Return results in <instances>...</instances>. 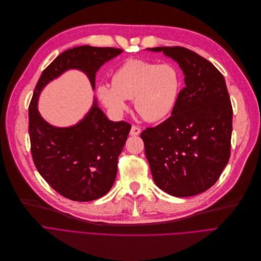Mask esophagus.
Wrapping results in <instances>:
<instances>
[{
    "mask_svg": "<svg viewBox=\"0 0 261 261\" xmlns=\"http://www.w3.org/2000/svg\"><path fill=\"white\" fill-rule=\"evenodd\" d=\"M140 133H141L140 127L136 126V125H133L132 128H130V132H129V135H130V136H138Z\"/></svg>",
    "mask_w": 261,
    "mask_h": 261,
    "instance_id": "esophagus-1",
    "label": "esophagus"
}]
</instances>
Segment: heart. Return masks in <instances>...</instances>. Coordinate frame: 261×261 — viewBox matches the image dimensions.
Masks as SVG:
<instances>
[{
	"mask_svg": "<svg viewBox=\"0 0 261 261\" xmlns=\"http://www.w3.org/2000/svg\"><path fill=\"white\" fill-rule=\"evenodd\" d=\"M113 85L101 84L96 95L111 115L120 117L134 98L137 113L148 122L167 119L174 109L181 86L178 69L171 64L129 59L119 67Z\"/></svg>",
	"mask_w": 261,
	"mask_h": 261,
	"instance_id": "heart-1",
	"label": "heart"
}]
</instances>
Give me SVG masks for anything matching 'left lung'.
I'll use <instances>...</instances> for the list:
<instances>
[{"mask_svg":"<svg viewBox=\"0 0 261 261\" xmlns=\"http://www.w3.org/2000/svg\"><path fill=\"white\" fill-rule=\"evenodd\" d=\"M147 49L176 61L186 85L171 117L141 134L152 176L173 196L200 194L215 185L230 155L232 108L225 80L212 63L186 47Z\"/></svg>","mask_w":261,"mask_h":261,"instance_id":"obj_1","label":"left lung"}]
</instances>
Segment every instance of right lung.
Masks as SVG:
<instances>
[{
    "instance_id": "1",
    "label": "right lung",
    "mask_w": 261,
    "mask_h": 261,
    "mask_svg": "<svg viewBox=\"0 0 261 261\" xmlns=\"http://www.w3.org/2000/svg\"><path fill=\"white\" fill-rule=\"evenodd\" d=\"M122 52L121 48L90 45L67 49L42 72L36 85L29 109L34 164L46 182L69 200L90 202L111 189L117 176L118 157L130 125L124 121H110L94 97L91 108L80 122L57 127L41 117L39 95L49 82L72 69L84 72L94 90L98 69Z\"/></svg>"
}]
</instances>
